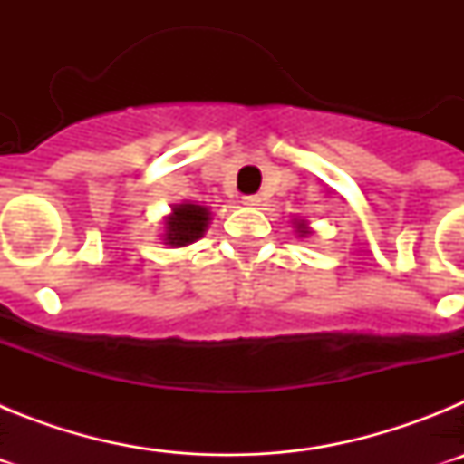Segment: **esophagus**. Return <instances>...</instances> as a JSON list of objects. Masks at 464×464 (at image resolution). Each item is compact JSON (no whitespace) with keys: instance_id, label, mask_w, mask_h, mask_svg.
<instances>
[{"instance_id":"1","label":"esophagus","mask_w":464,"mask_h":464,"mask_svg":"<svg viewBox=\"0 0 464 464\" xmlns=\"http://www.w3.org/2000/svg\"><path fill=\"white\" fill-rule=\"evenodd\" d=\"M262 197L260 195H246L244 197V204L246 207H260Z\"/></svg>"}]
</instances>
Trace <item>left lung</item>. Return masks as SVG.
Segmentation results:
<instances>
[{"mask_svg": "<svg viewBox=\"0 0 464 464\" xmlns=\"http://www.w3.org/2000/svg\"><path fill=\"white\" fill-rule=\"evenodd\" d=\"M295 223H297V232H299V237H306V235H309V227H306L304 220H295Z\"/></svg>", "mask_w": 464, "mask_h": 464, "instance_id": "obj_1", "label": "left lung"}]
</instances>
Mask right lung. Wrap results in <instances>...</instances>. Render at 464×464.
Here are the masks:
<instances>
[{
    "mask_svg": "<svg viewBox=\"0 0 464 464\" xmlns=\"http://www.w3.org/2000/svg\"><path fill=\"white\" fill-rule=\"evenodd\" d=\"M208 220H211V213L202 204H174L171 213L165 220V244L174 246H188L192 241L202 239V235L207 232Z\"/></svg>",
    "mask_w": 464,
    "mask_h": 464,
    "instance_id": "1",
    "label": "right lung"
}]
</instances>
